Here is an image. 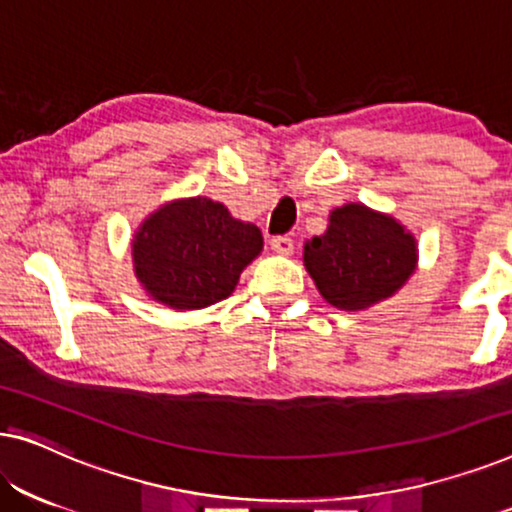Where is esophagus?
Wrapping results in <instances>:
<instances>
[{"instance_id":"obj_1","label":"esophagus","mask_w":512,"mask_h":512,"mask_svg":"<svg viewBox=\"0 0 512 512\" xmlns=\"http://www.w3.org/2000/svg\"><path fill=\"white\" fill-rule=\"evenodd\" d=\"M270 247H272V251H277V254L289 256L293 251V240L289 235H277L270 240Z\"/></svg>"}]
</instances>
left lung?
I'll return each mask as SVG.
<instances>
[{
    "label": "left lung",
    "mask_w": 512,
    "mask_h": 512,
    "mask_svg": "<svg viewBox=\"0 0 512 512\" xmlns=\"http://www.w3.org/2000/svg\"><path fill=\"white\" fill-rule=\"evenodd\" d=\"M417 263L415 237L391 216L363 205L331 214V226L305 244V268L328 303L363 310L401 289Z\"/></svg>",
    "instance_id": "left-lung-1"
}]
</instances>
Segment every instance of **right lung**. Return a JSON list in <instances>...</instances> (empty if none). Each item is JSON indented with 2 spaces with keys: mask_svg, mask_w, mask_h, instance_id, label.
I'll return each instance as SVG.
<instances>
[{
  "mask_svg": "<svg viewBox=\"0 0 512 512\" xmlns=\"http://www.w3.org/2000/svg\"><path fill=\"white\" fill-rule=\"evenodd\" d=\"M261 230L235 221L221 202L191 198L160 207L132 244L139 282L160 303L200 310L228 298L261 254Z\"/></svg>",
  "mask_w": 512,
  "mask_h": 512,
  "instance_id": "1",
  "label": "right lung"
}]
</instances>
